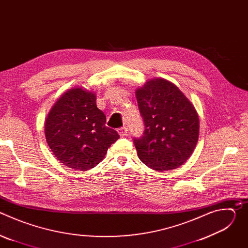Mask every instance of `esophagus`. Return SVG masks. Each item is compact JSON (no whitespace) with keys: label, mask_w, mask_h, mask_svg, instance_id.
<instances>
[{"label":"esophagus","mask_w":248,"mask_h":248,"mask_svg":"<svg viewBox=\"0 0 248 248\" xmlns=\"http://www.w3.org/2000/svg\"><path fill=\"white\" fill-rule=\"evenodd\" d=\"M118 132H119V134L121 136H124L126 134V132H127V128L125 126H122V127L118 128Z\"/></svg>","instance_id":"1"}]
</instances>
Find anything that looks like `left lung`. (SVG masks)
<instances>
[{"label":"left lung","mask_w":248,"mask_h":248,"mask_svg":"<svg viewBox=\"0 0 248 248\" xmlns=\"http://www.w3.org/2000/svg\"><path fill=\"white\" fill-rule=\"evenodd\" d=\"M144 131L133 138L140 161L156 170L183 165L192 154L199 135V119L193 105L173 83L149 80L136 90Z\"/></svg>","instance_id":"1"}]
</instances>
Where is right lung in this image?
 <instances>
[{
  "label": "right lung",
  "mask_w": 248,
  "mask_h": 248,
  "mask_svg": "<svg viewBox=\"0 0 248 248\" xmlns=\"http://www.w3.org/2000/svg\"><path fill=\"white\" fill-rule=\"evenodd\" d=\"M106 116L97 108L96 96L82 88L66 91L56 102L45 123L47 143L64 166L85 170L96 167L120 138L105 125Z\"/></svg>",
  "instance_id": "obj_1"
}]
</instances>
